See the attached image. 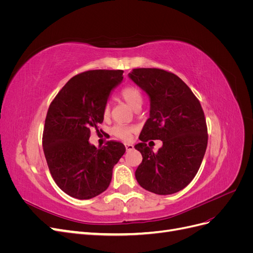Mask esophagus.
I'll use <instances>...</instances> for the list:
<instances>
[{
	"label": "esophagus",
	"mask_w": 253,
	"mask_h": 253,
	"mask_svg": "<svg viewBox=\"0 0 253 253\" xmlns=\"http://www.w3.org/2000/svg\"><path fill=\"white\" fill-rule=\"evenodd\" d=\"M125 145H126V151H132L134 149V145L132 143H126Z\"/></svg>",
	"instance_id": "esophagus-1"
}]
</instances>
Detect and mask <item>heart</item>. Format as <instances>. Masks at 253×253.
<instances>
[{"label":"heart","instance_id":"obj_1","mask_svg":"<svg viewBox=\"0 0 253 253\" xmlns=\"http://www.w3.org/2000/svg\"><path fill=\"white\" fill-rule=\"evenodd\" d=\"M120 96L134 110L140 109V106L143 102V96L141 94V91L134 86H126L122 88L120 91ZM103 115H104V117H108L110 115L109 103H106L104 105ZM112 133H113V135L118 137V138H120V139L128 140L129 138H131L132 134L134 133V127L128 126L118 125V126H115L112 128Z\"/></svg>","mask_w":253,"mask_h":253}]
</instances>
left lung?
Here are the masks:
<instances>
[{"label": "left lung", "instance_id": "8db88e82", "mask_svg": "<svg viewBox=\"0 0 253 253\" xmlns=\"http://www.w3.org/2000/svg\"><path fill=\"white\" fill-rule=\"evenodd\" d=\"M150 98V118L135 149L142 155L135 177L139 185L159 195L178 192L192 181L208 143L205 114L198 99L178 76L160 68H134L129 73ZM159 139L154 153L146 145Z\"/></svg>", "mask_w": 253, "mask_h": 253}]
</instances>
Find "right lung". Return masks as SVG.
I'll return each instance as SVG.
<instances>
[{
    "mask_svg": "<svg viewBox=\"0 0 253 253\" xmlns=\"http://www.w3.org/2000/svg\"><path fill=\"white\" fill-rule=\"evenodd\" d=\"M122 71L95 70L76 75L51 101L43 131V151L57 186L67 195L89 200L110 186L113 168L126 147L110 140L97 149L90 129L103 122L111 90L122 81Z\"/></svg>",
    "mask_w": 253,
    "mask_h": 253,
    "instance_id": "add662e5",
    "label": "right lung"
}]
</instances>
